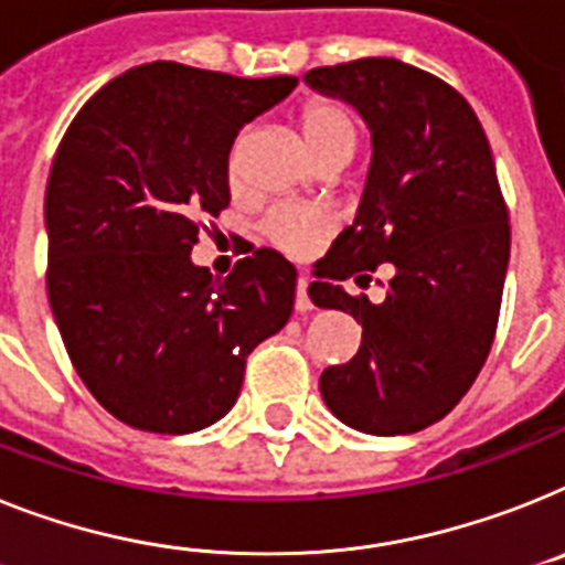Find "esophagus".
Here are the masks:
<instances>
[{"label": "esophagus", "instance_id": "obj_1", "mask_svg": "<svg viewBox=\"0 0 565 565\" xmlns=\"http://www.w3.org/2000/svg\"><path fill=\"white\" fill-rule=\"evenodd\" d=\"M307 278H298V284H296V310L298 312H310L312 310V301H310V296H307Z\"/></svg>", "mask_w": 565, "mask_h": 565}]
</instances>
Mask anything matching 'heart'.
I'll use <instances>...</instances> for the list:
<instances>
[{"label":"heart","mask_w":565,"mask_h":565,"mask_svg":"<svg viewBox=\"0 0 565 565\" xmlns=\"http://www.w3.org/2000/svg\"><path fill=\"white\" fill-rule=\"evenodd\" d=\"M298 129L305 137L310 158L319 163L324 158H350L359 140V126L353 114L330 99H312L305 111L298 114ZM269 244L284 249L287 255H310L321 241L327 238L330 224L327 217L316 210H301V206H275L264 224H260Z\"/></svg>","instance_id":"obj_1"}]
</instances>
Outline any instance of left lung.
I'll return each instance as SVG.
<instances>
[{
    "label": "left lung",
    "instance_id": "8db88e82",
    "mask_svg": "<svg viewBox=\"0 0 565 565\" xmlns=\"http://www.w3.org/2000/svg\"><path fill=\"white\" fill-rule=\"evenodd\" d=\"M305 83L371 129L373 158L353 226L316 264L310 301L350 312L362 344L321 373V399L350 428L414 434L443 419L488 359L509 273V212L491 146L466 97L391 56L312 68ZM391 263L385 302L344 277Z\"/></svg>",
    "mask_w": 565,
    "mask_h": 565
}]
</instances>
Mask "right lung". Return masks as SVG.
<instances>
[{
  "instance_id": "obj_1",
  "label": "right lung",
  "mask_w": 565,
  "mask_h": 565,
  "mask_svg": "<svg viewBox=\"0 0 565 565\" xmlns=\"http://www.w3.org/2000/svg\"><path fill=\"white\" fill-rule=\"evenodd\" d=\"M296 77L129 68L65 131L45 189L49 301L74 371L131 428L192 434L238 402L246 355L287 324L296 267L260 246L217 281L198 217L230 203V149Z\"/></svg>"
}]
</instances>
